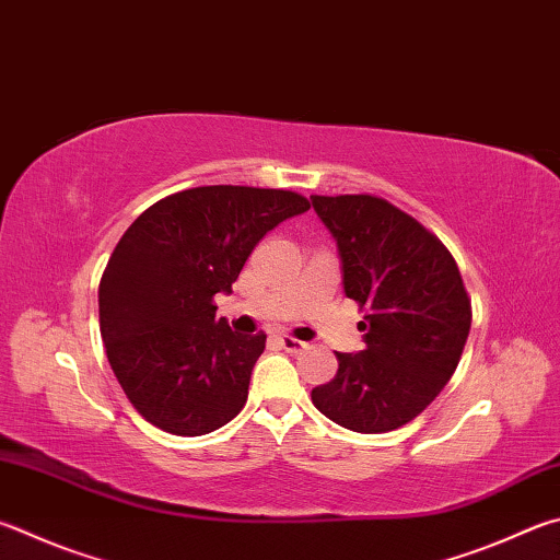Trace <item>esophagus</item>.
Listing matches in <instances>:
<instances>
[{
	"label": "esophagus",
	"instance_id": "esophagus-1",
	"mask_svg": "<svg viewBox=\"0 0 560 560\" xmlns=\"http://www.w3.org/2000/svg\"><path fill=\"white\" fill-rule=\"evenodd\" d=\"M279 342H281V348L287 350V352H301L303 348H306V342L291 338V335H287V332L279 335Z\"/></svg>",
	"mask_w": 560,
	"mask_h": 560
}]
</instances>
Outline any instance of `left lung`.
Masks as SVG:
<instances>
[{
    "instance_id": "left-lung-1",
    "label": "left lung",
    "mask_w": 560,
    "mask_h": 560,
    "mask_svg": "<svg viewBox=\"0 0 560 560\" xmlns=\"http://www.w3.org/2000/svg\"><path fill=\"white\" fill-rule=\"evenodd\" d=\"M338 242L345 296L368 308L362 352H335L338 374L315 409L342 429L386 433L413 421L460 362L472 308L460 269L419 220L377 196H311Z\"/></svg>"
}]
</instances>
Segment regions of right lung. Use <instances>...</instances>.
Wrapping results in <instances>:
<instances>
[{
	"mask_svg": "<svg viewBox=\"0 0 560 560\" xmlns=\"http://www.w3.org/2000/svg\"><path fill=\"white\" fill-rule=\"evenodd\" d=\"M311 202L293 190L200 186L131 222L100 279V335L131 406L156 429L206 435L247 404L267 335L215 318L252 249Z\"/></svg>",
	"mask_w": 560,
	"mask_h": 560,
	"instance_id": "add662e5",
	"label": "right lung"
}]
</instances>
